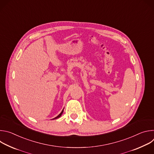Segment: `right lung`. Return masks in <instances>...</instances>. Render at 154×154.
<instances>
[{
  "instance_id": "obj_1",
  "label": "right lung",
  "mask_w": 154,
  "mask_h": 154,
  "mask_svg": "<svg viewBox=\"0 0 154 154\" xmlns=\"http://www.w3.org/2000/svg\"><path fill=\"white\" fill-rule=\"evenodd\" d=\"M63 109H64V108H63ZM63 110H62V111H61V113H60V114H59V115H58V116H57V117H55V118H54V119H57V118H60V116H61V115H62V114H63Z\"/></svg>"
}]
</instances>
